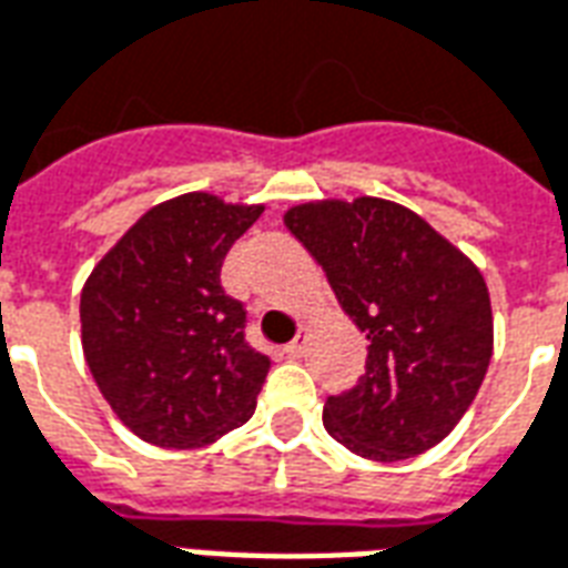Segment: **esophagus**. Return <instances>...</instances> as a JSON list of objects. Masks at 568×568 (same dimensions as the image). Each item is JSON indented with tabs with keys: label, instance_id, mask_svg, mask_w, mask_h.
Returning a JSON list of instances; mask_svg holds the SVG:
<instances>
[{
	"label": "esophagus",
	"instance_id": "obj_1",
	"mask_svg": "<svg viewBox=\"0 0 568 568\" xmlns=\"http://www.w3.org/2000/svg\"><path fill=\"white\" fill-rule=\"evenodd\" d=\"M304 352H306V334H297V337L285 346V355H288V358H301Z\"/></svg>",
	"mask_w": 568,
	"mask_h": 568
}]
</instances>
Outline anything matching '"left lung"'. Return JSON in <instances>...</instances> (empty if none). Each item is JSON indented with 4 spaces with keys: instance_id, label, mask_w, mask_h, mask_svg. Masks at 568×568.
I'll use <instances>...</instances> for the list:
<instances>
[{
    "instance_id": "1",
    "label": "left lung",
    "mask_w": 568,
    "mask_h": 568,
    "mask_svg": "<svg viewBox=\"0 0 568 568\" xmlns=\"http://www.w3.org/2000/svg\"><path fill=\"white\" fill-rule=\"evenodd\" d=\"M285 229L369 339L364 376L325 400L327 434L382 464L443 443L476 400L494 348L476 264L413 210L382 199L301 204Z\"/></svg>"
}]
</instances>
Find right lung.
<instances>
[{
  "instance_id": "obj_1",
  "label": "right lung",
  "mask_w": 568,
  "mask_h": 568,
  "mask_svg": "<svg viewBox=\"0 0 568 568\" xmlns=\"http://www.w3.org/2000/svg\"><path fill=\"white\" fill-rule=\"evenodd\" d=\"M264 207L192 192L159 204L83 285L92 379L144 443L199 448L255 413L271 358L246 343V310L225 295L222 262Z\"/></svg>"
}]
</instances>
